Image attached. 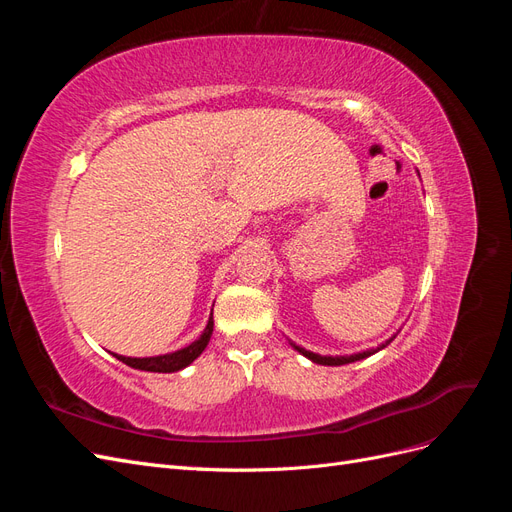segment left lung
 Instances as JSON below:
<instances>
[{
	"label": "left lung",
	"mask_w": 512,
	"mask_h": 512,
	"mask_svg": "<svg viewBox=\"0 0 512 512\" xmlns=\"http://www.w3.org/2000/svg\"><path fill=\"white\" fill-rule=\"evenodd\" d=\"M393 342V337L389 339V342L386 344H382L380 348H376V350H365V352H359V354H350V356H320V354H314V352H309V350H305V348H299V346H294L297 348L303 356H307L309 361H314V363H318V365H346V363H354V361H361V359H367V356H371L374 352H378V350H382V348H386Z\"/></svg>",
	"instance_id": "1"
}]
</instances>
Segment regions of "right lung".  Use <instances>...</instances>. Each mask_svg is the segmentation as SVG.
I'll use <instances>...</instances> for the list:
<instances>
[{"label": "right lung", "instance_id": "1", "mask_svg": "<svg viewBox=\"0 0 512 512\" xmlns=\"http://www.w3.org/2000/svg\"><path fill=\"white\" fill-rule=\"evenodd\" d=\"M211 333H213V316L209 318L203 335H200L196 342H192L190 346H185L177 352L162 354V356H149V359H130V356H121V354H115V356L121 363H126L134 369L158 371V374H170V371H179L183 367H188L196 359V356L203 354V350L207 348L209 339H211Z\"/></svg>", "mask_w": 512, "mask_h": 512}]
</instances>
